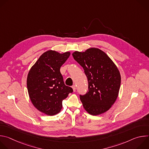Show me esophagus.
I'll list each match as a JSON object with an SVG mask.
<instances>
[{"label":"esophagus","instance_id":"esophagus-1","mask_svg":"<svg viewBox=\"0 0 149 149\" xmlns=\"http://www.w3.org/2000/svg\"><path fill=\"white\" fill-rule=\"evenodd\" d=\"M72 88L73 91H74V92H75V90H76V87H75V85H74V86L72 87Z\"/></svg>","mask_w":149,"mask_h":149}]
</instances>
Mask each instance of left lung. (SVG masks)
Instances as JSON below:
<instances>
[{"label":"left lung","instance_id":"8db88e82","mask_svg":"<svg viewBox=\"0 0 149 149\" xmlns=\"http://www.w3.org/2000/svg\"><path fill=\"white\" fill-rule=\"evenodd\" d=\"M72 56L88 78V91L79 95L83 107L93 116L107 111L116 102L120 87L121 75L116 65L97 48L84 52L75 51Z\"/></svg>","mask_w":149,"mask_h":149}]
</instances>
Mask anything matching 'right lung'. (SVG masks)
<instances>
[{
    "label": "right lung",
    "instance_id": "obj_1",
    "mask_svg": "<svg viewBox=\"0 0 149 149\" xmlns=\"http://www.w3.org/2000/svg\"><path fill=\"white\" fill-rule=\"evenodd\" d=\"M70 54V52L61 54L47 51L40 55L28 72L26 84L31 101L38 110L48 116L59 113L62 100L73 91L72 88L65 86L60 72L61 67Z\"/></svg>",
    "mask_w": 149,
    "mask_h": 149
}]
</instances>
